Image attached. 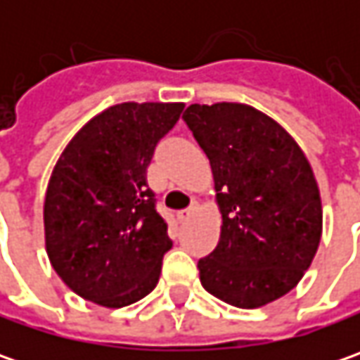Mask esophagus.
Returning a JSON list of instances; mask_svg holds the SVG:
<instances>
[{
  "label": "esophagus",
  "instance_id": "1",
  "mask_svg": "<svg viewBox=\"0 0 360 360\" xmlns=\"http://www.w3.org/2000/svg\"><path fill=\"white\" fill-rule=\"evenodd\" d=\"M196 208H198V206H196V204H192L190 208H186V210H182V212H178V218H180V220H188L190 216L196 212Z\"/></svg>",
  "mask_w": 360,
  "mask_h": 360
}]
</instances>
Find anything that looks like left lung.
I'll return each mask as SVG.
<instances>
[{
	"mask_svg": "<svg viewBox=\"0 0 360 360\" xmlns=\"http://www.w3.org/2000/svg\"><path fill=\"white\" fill-rule=\"evenodd\" d=\"M188 128L210 160L220 240L198 260L202 286L238 309L290 292L319 250L323 202L300 146L252 105L192 104Z\"/></svg>",
	"mask_w": 360,
	"mask_h": 360,
	"instance_id": "8db88e82",
	"label": "left lung"
}]
</instances>
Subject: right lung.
I'll return each mask as SVG.
<instances>
[{
  "label": "right lung",
  "mask_w": 360,
  "mask_h": 360,
  "mask_svg": "<svg viewBox=\"0 0 360 360\" xmlns=\"http://www.w3.org/2000/svg\"><path fill=\"white\" fill-rule=\"evenodd\" d=\"M184 104L105 108L68 142L44 202L46 252L77 297L122 309L150 295L172 248L146 170Z\"/></svg>",
  "instance_id": "1"
}]
</instances>
